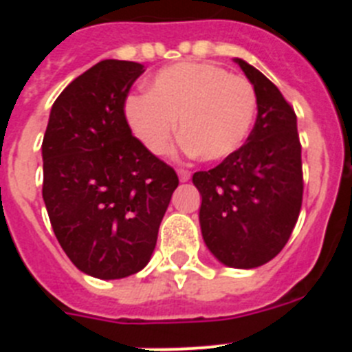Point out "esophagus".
<instances>
[{
  "label": "esophagus",
  "instance_id": "1",
  "mask_svg": "<svg viewBox=\"0 0 352 352\" xmlns=\"http://www.w3.org/2000/svg\"><path fill=\"white\" fill-rule=\"evenodd\" d=\"M178 176H179V182H188L190 179V170L186 169H178Z\"/></svg>",
  "mask_w": 352,
  "mask_h": 352
}]
</instances>
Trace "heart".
Returning a JSON list of instances; mask_svg holds the SVG:
<instances>
[{"label": "heart", "instance_id": "obj_1", "mask_svg": "<svg viewBox=\"0 0 352 352\" xmlns=\"http://www.w3.org/2000/svg\"><path fill=\"white\" fill-rule=\"evenodd\" d=\"M257 111L250 80L213 63L185 61L162 68L146 82V95L130 96L126 121L155 155H166L176 130L199 160L231 157L247 141Z\"/></svg>", "mask_w": 352, "mask_h": 352}]
</instances>
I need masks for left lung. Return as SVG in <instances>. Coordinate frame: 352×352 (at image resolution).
Returning <instances> with one entry per match:
<instances>
[{
  "mask_svg": "<svg viewBox=\"0 0 352 352\" xmlns=\"http://www.w3.org/2000/svg\"><path fill=\"white\" fill-rule=\"evenodd\" d=\"M257 96L247 142L192 176L203 197L199 223L210 252L229 268L263 266L285 247L303 199L296 114L268 77L236 58Z\"/></svg>",
  "mask_w": 352,
  "mask_h": 352,
  "instance_id": "obj_1",
  "label": "left lung"
}]
</instances>
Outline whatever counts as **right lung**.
<instances>
[{"mask_svg": "<svg viewBox=\"0 0 352 352\" xmlns=\"http://www.w3.org/2000/svg\"><path fill=\"white\" fill-rule=\"evenodd\" d=\"M135 61L104 60L52 104L42 142L43 203L68 259L86 275L116 280L151 259L158 227L178 186L125 118Z\"/></svg>", "mask_w": 352, "mask_h": 352, "instance_id": "add662e5", "label": "right lung"}]
</instances>
